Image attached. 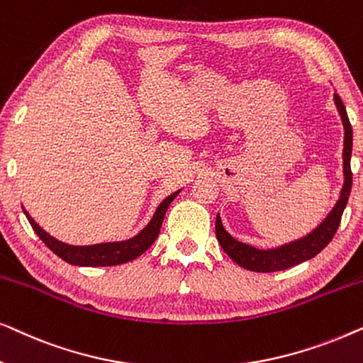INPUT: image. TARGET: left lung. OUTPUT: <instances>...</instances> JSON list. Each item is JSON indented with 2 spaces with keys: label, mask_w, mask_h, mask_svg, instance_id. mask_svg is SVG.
I'll return each mask as SVG.
<instances>
[{
  "label": "left lung",
  "mask_w": 363,
  "mask_h": 363,
  "mask_svg": "<svg viewBox=\"0 0 363 363\" xmlns=\"http://www.w3.org/2000/svg\"><path fill=\"white\" fill-rule=\"evenodd\" d=\"M334 102L337 111L340 113L342 125H344V186L340 190V196L337 200L335 206L332 208L329 215L314 231L309 235L301 238V240L286 242L279 247H272V250H257L255 246L246 245L233 238L230 233L223 226L220 215H216V238L220 242L223 251L231 257L236 264L250 271L256 272H274L284 271L289 267L301 264L307 259H312L315 255L324 250V247L332 241V238L337 233V228L340 225L342 213H344L349 195L352 190V170H350V157H352V125L347 116L345 106L339 97V94H334Z\"/></svg>",
  "instance_id": "8db88e82"
}]
</instances>
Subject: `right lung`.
<instances>
[{"mask_svg": "<svg viewBox=\"0 0 363 363\" xmlns=\"http://www.w3.org/2000/svg\"><path fill=\"white\" fill-rule=\"evenodd\" d=\"M180 190L172 193L170 196H167L158 208L153 213L152 220L148 221V225L143 230L135 235L130 240L125 241H112V242H99V245H89V246H74L67 245L56 240V238L49 235L48 231H44L36 221L33 220L31 215L24 210L28 221L31 223L33 230L36 235L41 238L44 245L51 250L54 255H57L61 259H64L72 266H84V267H99V266H117L123 264V262L133 261L135 257L143 255L148 247L153 245V241L157 240L158 233H160L163 218L170 206V203L175 200Z\"/></svg>", "mask_w": 363, "mask_h": 363, "instance_id": "1", "label": "right lung"}]
</instances>
